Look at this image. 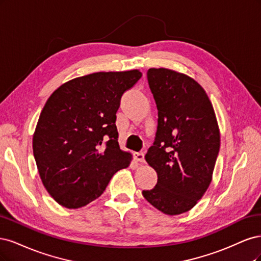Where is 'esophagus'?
<instances>
[{
  "instance_id": "esophagus-1",
  "label": "esophagus",
  "mask_w": 261,
  "mask_h": 261,
  "mask_svg": "<svg viewBox=\"0 0 261 261\" xmlns=\"http://www.w3.org/2000/svg\"><path fill=\"white\" fill-rule=\"evenodd\" d=\"M134 158H136V161L139 163H144L145 159H144V154L143 153H136L134 154Z\"/></svg>"
}]
</instances>
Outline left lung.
<instances>
[{
    "label": "left lung",
    "mask_w": 261,
    "mask_h": 261,
    "mask_svg": "<svg viewBox=\"0 0 261 261\" xmlns=\"http://www.w3.org/2000/svg\"><path fill=\"white\" fill-rule=\"evenodd\" d=\"M158 109L153 146L145 155L157 184L142 194L166 215L189 212L203 197L220 148V130L212 102L197 81L167 68L147 70Z\"/></svg>",
    "instance_id": "obj_1"
}]
</instances>
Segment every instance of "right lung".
I'll return each instance as SVG.
<instances>
[{"instance_id": "add662e5", "label": "right lung", "mask_w": 261, "mask_h": 261, "mask_svg": "<svg viewBox=\"0 0 261 261\" xmlns=\"http://www.w3.org/2000/svg\"><path fill=\"white\" fill-rule=\"evenodd\" d=\"M141 77L139 69L90 73L65 82L47 98L32 149L42 183L63 207L88 205L129 167L132 155L119 147L116 113Z\"/></svg>"}]
</instances>
